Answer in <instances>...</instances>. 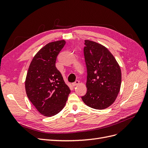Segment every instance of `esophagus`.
<instances>
[{"label":"esophagus","mask_w":148,"mask_h":148,"mask_svg":"<svg viewBox=\"0 0 148 148\" xmlns=\"http://www.w3.org/2000/svg\"><path fill=\"white\" fill-rule=\"evenodd\" d=\"M79 83V82L78 81V80H76L74 83H72V86H77V85H78Z\"/></svg>","instance_id":"1"}]
</instances>
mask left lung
I'll return each instance as SVG.
<instances>
[{
    "label": "left lung",
    "instance_id": "8db88e82",
    "mask_svg": "<svg viewBox=\"0 0 148 148\" xmlns=\"http://www.w3.org/2000/svg\"><path fill=\"white\" fill-rule=\"evenodd\" d=\"M84 42L87 92L82 99L93 109H104L113 104L119 92L122 82L120 68L106 47L89 40Z\"/></svg>",
    "mask_w": 148,
    "mask_h": 148
}]
</instances>
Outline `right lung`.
<instances>
[{"mask_svg":"<svg viewBox=\"0 0 148 148\" xmlns=\"http://www.w3.org/2000/svg\"><path fill=\"white\" fill-rule=\"evenodd\" d=\"M64 40L49 43L31 61L25 81L26 95L41 114L51 117L63 109L70 89L56 66Z\"/></svg>","mask_w":148,"mask_h":148,"instance_id":"right-lung-1","label":"right lung"}]
</instances>
